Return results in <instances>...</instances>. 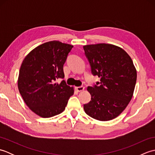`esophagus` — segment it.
<instances>
[{"mask_svg":"<svg viewBox=\"0 0 155 155\" xmlns=\"http://www.w3.org/2000/svg\"><path fill=\"white\" fill-rule=\"evenodd\" d=\"M75 89L77 90L78 92H81V91H84V87H83V86H81V87H77L75 88Z\"/></svg>","mask_w":155,"mask_h":155,"instance_id":"obj_1","label":"esophagus"}]
</instances>
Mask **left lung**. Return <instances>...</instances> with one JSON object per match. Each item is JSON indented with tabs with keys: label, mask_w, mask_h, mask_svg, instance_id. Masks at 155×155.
I'll return each mask as SVG.
<instances>
[{
	"label": "left lung",
	"mask_w": 155,
	"mask_h": 155,
	"mask_svg": "<svg viewBox=\"0 0 155 155\" xmlns=\"http://www.w3.org/2000/svg\"><path fill=\"white\" fill-rule=\"evenodd\" d=\"M83 48L92 74L101 78L100 83L88 87L91 101L84 104V110L94 119H114L133 97L137 81L133 62L126 51L113 45H89Z\"/></svg>",
	"instance_id": "obj_1"
}]
</instances>
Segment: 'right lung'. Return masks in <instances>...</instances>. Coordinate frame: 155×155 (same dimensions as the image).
<instances>
[{"instance_id":"1","label":"right lung","mask_w":155,"mask_h":155,"mask_svg":"<svg viewBox=\"0 0 155 155\" xmlns=\"http://www.w3.org/2000/svg\"><path fill=\"white\" fill-rule=\"evenodd\" d=\"M73 46L57 41L38 46L26 56L19 71L18 88L25 103L35 114L49 118L61 113L74 94L73 87L55 83L63 78V65Z\"/></svg>"}]
</instances>
